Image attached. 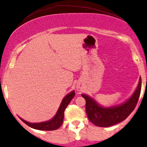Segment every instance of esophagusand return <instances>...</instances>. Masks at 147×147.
<instances>
[{
    "label": "esophagus",
    "instance_id": "1",
    "mask_svg": "<svg viewBox=\"0 0 147 147\" xmlns=\"http://www.w3.org/2000/svg\"><path fill=\"white\" fill-rule=\"evenodd\" d=\"M77 89H78V90H81V88L80 87V86H77Z\"/></svg>",
    "mask_w": 147,
    "mask_h": 147
}]
</instances>
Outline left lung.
Segmentation results:
<instances>
[{"label":"left lung","instance_id":"obj_1","mask_svg":"<svg viewBox=\"0 0 147 147\" xmlns=\"http://www.w3.org/2000/svg\"><path fill=\"white\" fill-rule=\"evenodd\" d=\"M142 88V79L140 78L138 86L134 94L127 101L119 106L103 107L98 105L93 99L82 94L86 100V112L89 120L98 127L113 126L125 120L134 110L140 98Z\"/></svg>","mask_w":147,"mask_h":147}]
</instances>
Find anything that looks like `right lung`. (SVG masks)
<instances>
[{"mask_svg":"<svg viewBox=\"0 0 147 147\" xmlns=\"http://www.w3.org/2000/svg\"><path fill=\"white\" fill-rule=\"evenodd\" d=\"M74 96H75V91H72L64 97L61 105H60L58 111H57V114L50 120L47 121V122H40V123H31V122H28L27 121L24 120L22 118H20L21 120L23 122H25L29 127L33 128V129L47 130V131L57 129L62 125L63 117H64L65 109L68 106L71 100L73 99Z\"/></svg>","mask_w":147,"mask_h":147,"instance_id":"right-lung-1","label":"right lung"}]
</instances>
